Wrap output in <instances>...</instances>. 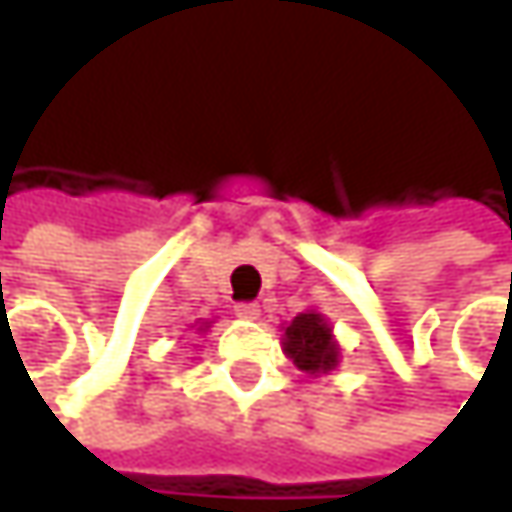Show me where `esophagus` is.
I'll return each instance as SVG.
<instances>
[{"mask_svg":"<svg viewBox=\"0 0 512 512\" xmlns=\"http://www.w3.org/2000/svg\"><path fill=\"white\" fill-rule=\"evenodd\" d=\"M234 311H237V317H243V320H255L257 314H260V305H257V302H237Z\"/></svg>","mask_w":512,"mask_h":512,"instance_id":"34e87169","label":"esophagus"}]
</instances>
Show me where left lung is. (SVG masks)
<instances>
[{
    "mask_svg": "<svg viewBox=\"0 0 512 512\" xmlns=\"http://www.w3.org/2000/svg\"><path fill=\"white\" fill-rule=\"evenodd\" d=\"M284 350L296 367L308 373H326L338 364V347L332 341V329L320 314H299L284 329Z\"/></svg>",
    "mask_w": 512,
    "mask_h": 512,
    "instance_id": "obj_1",
    "label": "left lung"
}]
</instances>
